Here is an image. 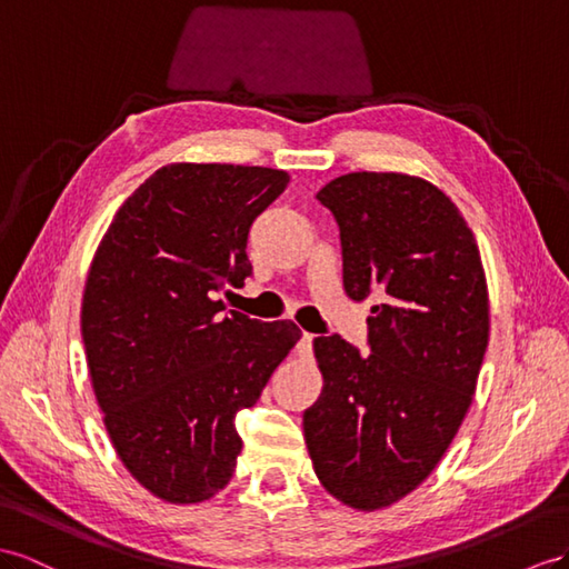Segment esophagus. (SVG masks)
Returning a JSON list of instances; mask_svg holds the SVG:
<instances>
[{
  "label": "esophagus",
  "mask_w": 569,
  "mask_h": 569,
  "mask_svg": "<svg viewBox=\"0 0 569 569\" xmlns=\"http://www.w3.org/2000/svg\"><path fill=\"white\" fill-rule=\"evenodd\" d=\"M312 333L305 331L298 341V356H312Z\"/></svg>",
  "instance_id": "obj_1"
}]
</instances>
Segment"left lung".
Wrapping results in <instances>:
<instances>
[{
	"mask_svg": "<svg viewBox=\"0 0 569 569\" xmlns=\"http://www.w3.org/2000/svg\"><path fill=\"white\" fill-rule=\"evenodd\" d=\"M317 199L339 223L348 298L382 302L370 356L315 339L325 387L305 442L333 498L370 512L416 490L455 440L488 348V286L471 228L428 180L348 172Z\"/></svg>",
	"mask_w": 569,
	"mask_h": 569,
	"instance_id": "left-lung-1",
	"label": "left lung"
}]
</instances>
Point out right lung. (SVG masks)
Returning <instances> with one entry per match:
<instances>
[{"mask_svg": "<svg viewBox=\"0 0 569 569\" xmlns=\"http://www.w3.org/2000/svg\"><path fill=\"white\" fill-rule=\"evenodd\" d=\"M288 172L259 166L172 163L129 197L86 279L81 337L114 451L139 483L172 505L228 486L252 409L300 339L279 319L223 312L242 288L247 236Z\"/></svg>", "mask_w": 569, "mask_h": 569, "instance_id": "add662e5", "label": "right lung"}]
</instances>
